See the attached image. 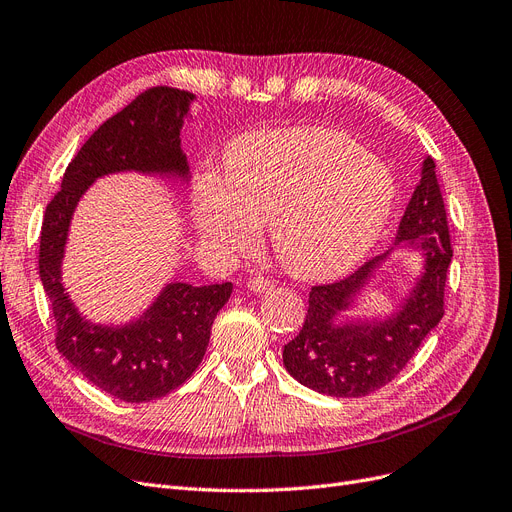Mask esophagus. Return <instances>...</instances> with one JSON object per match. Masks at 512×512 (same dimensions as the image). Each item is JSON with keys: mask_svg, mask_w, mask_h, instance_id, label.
I'll return each instance as SVG.
<instances>
[{"mask_svg": "<svg viewBox=\"0 0 512 512\" xmlns=\"http://www.w3.org/2000/svg\"><path fill=\"white\" fill-rule=\"evenodd\" d=\"M274 287H276V282L266 276H255L249 280V289L253 293H266V291H272Z\"/></svg>", "mask_w": 512, "mask_h": 512, "instance_id": "34e87169", "label": "esophagus"}]
</instances>
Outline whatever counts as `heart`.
<instances>
[{
	"label": "heart",
	"instance_id": "b5f03b06",
	"mask_svg": "<svg viewBox=\"0 0 512 512\" xmlns=\"http://www.w3.org/2000/svg\"><path fill=\"white\" fill-rule=\"evenodd\" d=\"M396 198L390 168L352 137L297 126L236 139L225 181L202 173L194 215L204 240L225 253L253 251L272 221L274 249L299 276H329L361 259L380 236Z\"/></svg>",
	"mask_w": 512,
	"mask_h": 512
}]
</instances>
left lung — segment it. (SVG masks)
I'll return each mask as SVG.
<instances>
[{"label": "left lung", "instance_id": "8db88e82", "mask_svg": "<svg viewBox=\"0 0 512 512\" xmlns=\"http://www.w3.org/2000/svg\"><path fill=\"white\" fill-rule=\"evenodd\" d=\"M399 242H422L424 276L403 310L380 325H333V316L348 308L380 259L365 261L342 280L314 285L308 314L297 337L282 350V363L299 384L339 399H358L390 384L424 337L445 314V282L453 257L449 223L434 160L426 158L422 179L401 219Z\"/></svg>", "mask_w": 512, "mask_h": 512}]
</instances>
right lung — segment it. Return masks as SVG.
<instances>
[{
  "mask_svg": "<svg viewBox=\"0 0 512 512\" xmlns=\"http://www.w3.org/2000/svg\"><path fill=\"white\" fill-rule=\"evenodd\" d=\"M192 99V92L170 86L141 92L92 132L44 213L37 266L52 304L56 350L90 384L126 403L156 401L189 380L206 352L217 312L232 295V282L206 287L173 282L137 323L120 329L90 325L61 285L67 227L75 204L97 177L118 170L187 175L179 135Z\"/></svg>",
  "mask_w": 512,
  "mask_h": 512,
  "instance_id": "right-lung-1",
  "label": "right lung"
}]
</instances>
